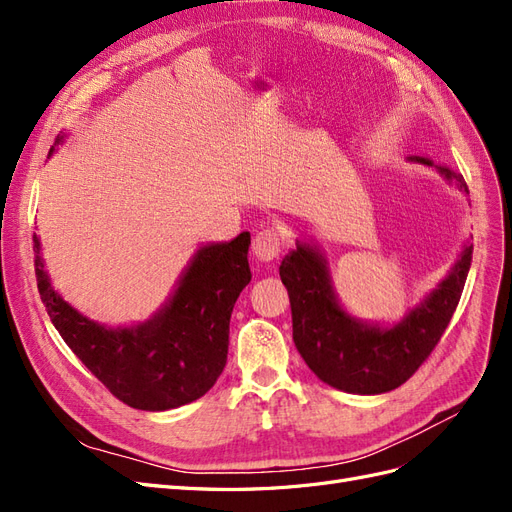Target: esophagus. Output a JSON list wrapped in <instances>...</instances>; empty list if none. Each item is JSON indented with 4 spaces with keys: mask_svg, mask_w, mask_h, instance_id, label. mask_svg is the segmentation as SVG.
I'll return each mask as SVG.
<instances>
[{
    "mask_svg": "<svg viewBox=\"0 0 512 512\" xmlns=\"http://www.w3.org/2000/svg\"><path fill=\"white\" fill-rule=\"evenodd\" d=\"M282 250V235L275 228H265L256 232L252 241V252L260 262H273L280 256Z\"/></svg>",
    "mask_w": 512,
    "mask_h": 512,
    "instance_id": "1",
    "label": "esophagus"
}]
</instances>
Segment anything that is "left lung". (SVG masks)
<instances>
[{
  "label": "left lung",
  "instance_id": "left-lung-1",
  "mask_svg": "<svg viewBox=\"0 0 512 512\" xmlns=\"http://www.w3.org/2000/svg\"><path fill=\"white\" fill-rule=\"evenodd\" d=\"M410 162L436 168L459 192L468 185L459 173L429 158ZM472 265L468 241L444 280L399 322H365L337 299L329 260L316 245L297 241L280 265L292 309V339L307 367L333 389L380 395L404 384L423 365L451 322Z\"/></svg>",
  "mask_w": 512,
  "mask_h": 512
}]
</instances>
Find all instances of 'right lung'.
Returning a JSON list of instances; mask_svg holds the SVG:
<instances>
[{
    "instance_id": "right-lung-1",
    "label": "right lung",
    "mask_w": 512,
    "mask_h": 512,
    "mask_svg": "<svg viewBox=\"0 0 512 512\" xmlns=\"http://www.w3.org/2000/svg\"><path fill=\"white\" fill-rule=\"evenodd\" d=\"M61 143L64 134L55 147ZM247 250L250 232L200 245L156 314L130 327H106L83 316L53 288L34 235L40 299L55 329L117 399L149 412L192 404L220 378L232 307L252 280Z\"/></svg>"
}]
</instances>
